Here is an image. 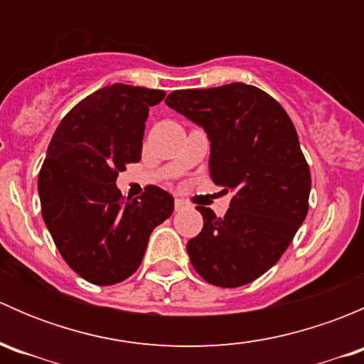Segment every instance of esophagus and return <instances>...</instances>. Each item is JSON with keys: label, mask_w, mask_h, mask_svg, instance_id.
<instances>
[{"label": "esophagus", "mask_w": 364, "mask_h": 364, "mask_svg": "<svg viewBox=\"0 0 364 364\" xmlns=\"http://www.w3.org/2000/svg\"><path fill=\"white\" fill-rule=\"evenodd\" d=\"M186 205H188V204H186L185 200H183V199H176V200H174V208H176V211H183V209H185Z\"/></svg>", "instance_id": "1"}]
</instances>
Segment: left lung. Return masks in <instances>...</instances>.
I'll use <instances>...</instances> for the list:
<instances>
[{
	"label": "left lung",
	"mask_w": 364,
	"mask_h": 364,
	"mask_svg": "<svg viewBox=\"0 0 364 364\" xmlns=\"http://www.w3.org/2000/svg\"><path fill=\"white\" fill-rule=\"evenodd\" d=\"M165 104L204 128L209 176L232 192L222 218L199 205L200 234L186 243L205 282L241 287L278 262L308 213L311 178L296 128L280 104L243 82L172 91Z\"/></svg>",
	"instance_id": "left-lung-1"
}]
</instances>
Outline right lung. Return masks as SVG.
<instances>
[{"label": "right lung", "mask_w": 364, "mask_h": 364, "mask_svg": "<svg viewBox=\"0 0 364 364\" xmlns=\"http://www.w3.org/2000/svg\"><path fill=\"white\" fill-rule=\"evenodd\" d=\"M160 90L112 84L75 105L56 128L38 174L42 216L61 257L95 285H114L137 271L153 229L174 199L148 186L123 199L116 179L141 160L149 107Z\"/></svg>", "instance_id": "obj_1"}]
</instances>
